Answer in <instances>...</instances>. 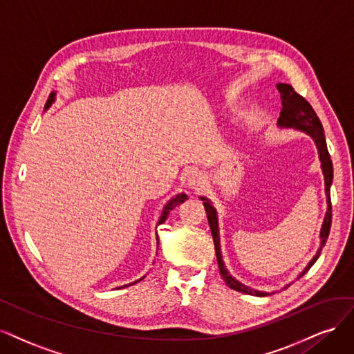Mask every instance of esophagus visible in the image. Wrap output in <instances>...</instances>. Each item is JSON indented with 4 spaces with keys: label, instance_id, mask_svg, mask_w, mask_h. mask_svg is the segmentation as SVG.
Segmentation results:
<instances>
[{
    "label": "esophagus",
    "instance_id": "esophagus-1",
    "mask_svg": "<svg viewBox=\"0 0 354 354\" xmlns=\"http://www.w3.org/2000/svg\"><path fill=\"white\" fill-rule=\"evenodd\" d=\"M204 185V178L200 174H192L188 178V187L192 189H201Z\"/></svg>",
    "mask_w": 354,
    "mask_h": 354
}]
</instances>
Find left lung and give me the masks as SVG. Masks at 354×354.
I'll return each mask as SVG.
<instances>
[{
    "label": "left lung",
    "instance_id": "8db88e82",
    "mask_svg": "<svg viewBox=\"0 0 354 354\" xmlns=\"http://www.w3.org/2000/svg\"><path fill=\"white\" fill-rule=\"evenodd\" d=\"M278 91L281 93V101H282V110L281 115L278 119V127L279 128H294L297 131H301L307 135H310L316 148L319 153V160H321V166H322V172H324V178H325V194H326V203H328V209L325 213V219L322 223V230H321V247H319L317 253L313 256V259L309 261V265L304 268V270L300 273V277H303L304 273L309 270L315 261L317 260V257L321 256V250L326 243V238L329 235V230H330V219H333V207H330V184H333V162H330V156L328 153V147H326V141H325V133H324V128L322 123L319 120V118L316 116L315 110L312 109V106L309 104L304 97H301L300 94H297L294 91V88L288 84H278L277 85ZM204 203V209H206L207 213V221L210 225V231L213 235V243H214V250H216V257H218V265H219V270L221 275L223 278V281L226 282V285L230 288L244 292V294H253V295H260V297H265V295H269L268 292H261L257 290H253L247 287V285L241 283L239 281H236L232 275H230V272L226 270L225 263L222 260V253H221V236H219V223H218V213H216V209L212 206L210 200H207L206 197H200Z\"/></svg>",
    "mask_w": 354,
    "mask_h": 354
}]
</instances>
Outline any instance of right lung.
Here are the masks:
<instances>
[{"label":"right lung","instance_id":"add662e5","mask_svg":"<svg viewBox=\"0 0 354 354\" xmlns=\"http://www.w3.org/2000/svg\"><path fill=\"white\" fill-rule=\"evenodd\" d=\"M54 100H55V93H51L50 94V97H48V101H47V104H45V109H48L53 102H54ZM188 197H187V194H178V196H175V197H172L170 198L167 203H166V206H165V209H163V212H162V216H160V219H158V223L157 225H160V223H163L166 219H167V216H169V213H170V210H174L176 206H179L180 203H184L185 200H187ZM157 247H158V236H157ZM145 277H142L141 279H138V281H135V282H132V283H136V282H140V281H142ZM132 283H128V285H132ZM128 285H123V287H128ZM123 287H120V288H123Z\"/></svg>","mask_w":354,"mask_h":354}]
</instances>
